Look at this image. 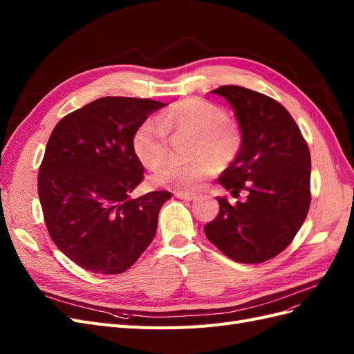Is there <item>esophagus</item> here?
<instances>
[{"instance_id": "34e87169", "label": "esophagus", "mask_w": 354, "mask_h": 354, "mask_svg": "<svg viewBox=\"0 0 354 354\" xmlns=\"http://www.w3.org/2000/svg\"><path fill=\"white\" fill-rule=\"evenodd\" d=\"M176 196L178 199H183V201H195L198 196L194 194H186V192H177Z\"/></svg>"}]
</instances>
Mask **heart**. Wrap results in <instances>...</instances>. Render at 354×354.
I'll return each instance as SVG.
<instances>
[{
  "instance_id": "b5f03b06",
  "label": "heart",
  "mask_w": 354,
  "mask_h": 354,
  "mask_svg": "<svg viewBox=\"0 0 354 354\" xmlns=\"http://www.w3.org/2000/svg\"><path fill=\"white\" fill-rule=\"evenodd\" d=\"M227 120L226 111L217 104L201 99L181 100L160 113L158 121L149 120L138 127L133 138L134 153L147 168H158L169 151L168 131L194 136V153L201 156L190 162L171 160L156 171L153 183L178 192L196 190L216 169L205 153L221 162L238 152L241 134Z\"/></svg>"
}]
</instances>
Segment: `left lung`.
Masks as SVG:
<instances>
[{"instance_id":"left-lung-1","label":"left lung","mask_w":354,"mask_h":354,"mask_svg":"<svg viewBox=\"0 0 354 354\" xmlns=\"http://www.w3.org/2000/svg\"><path fill=\"white\" fill-rule=\"evenodd\" d=\"M211 93L234 111L242 145L218 177L232 196L246 192L234 205L217 198L220 211L205 226L211 243L229 259L255 264L270 260L291 243L310 207L308 146L294 118L269 95L239 85H221Z\"/></svg>"}]
</instances>
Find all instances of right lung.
Returning <instances> with one entry per match:
<instances>
[{"label":"right lung","instance_id":"obj_1","mask_svg":"<svg viewBox=\"0 0 354 354\" xmlns=\"http://www.w3.org/2000/svg\"><path fill=\"white\" fill-rule=\"evenodd\" d=\"M167 106L151 99L102 97L57 122L38 174V196L53 242L84 270L118 274L151 245L169 192L131 199L145 168L133 138Z\"/></svg>","mask_w":354,"mask_h":354}]
</instances>
